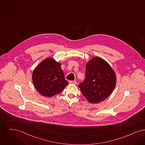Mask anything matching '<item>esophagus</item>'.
Wrapping results in <instances>:
<instances>
[{
	"instance_id": "1",
	"label": "esophagus",
	"mask_w": 145,
	"mask_h": 145,
	"mask_svg": "<svg viewBox=\"0 0 145 145\" xmlns=\"http://www.w3.org/2000/svg\"><path fill=\"white\" fill-rule=\"evenodd\" d=\"M69 83L70 84H76L77 82L76 81H70Z\"/></svg>"
}]
</instances>
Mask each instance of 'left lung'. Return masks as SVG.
<instances>
[{
	"label": "left lung",
	"mask_w": 145,
	"mask_h": 145,
	"mask_svg": "<svg viewBox=\"0 0 145 145\" xmlns=\"http://www.w3.org/2000/svg\"><path fill=\"white\" fill-rule=\"evenodd\" d=\"M86 68L85 80L78 85L82 94L91 103L105 100L115 87V72L100 57L92 58L86 63Z\"/></svg>",
	"instance_id": "8db88e82"
}]
</instances>
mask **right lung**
<instances>
[{
  "instance_id": "add662e5",
  "label": "right lung",
  "mask_w": 145,
  "mask_h": 145,
  "mask_svg": "<svg viewBox=\"0 0 145 145\" xmlns=\"http://www.w3.org/2000/svg\"><path fill=\"white\" fill-rule=\"evenodd\" d=\"M32 78L38 93L47 97L60 93L68 84L61 64L52 57L44 59L38 64L32 72Z\"/></svg>"
}]
</instances>
